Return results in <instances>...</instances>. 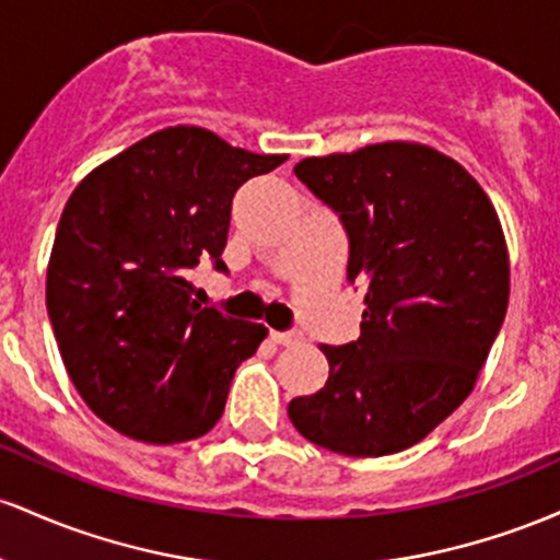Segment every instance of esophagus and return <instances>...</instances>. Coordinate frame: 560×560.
<instances>
[{"label": "esophagus", "mask_w": 560, "mask_h": 560, "mask_svg": "<svg viewBox=\"0 0 560 560\" xmlns=\"http://www.w3.org/2000/svg\"><path fill=\"white\" fill-rule=\"evenodd\" d=\"M269 338H272L275 343H280V347H293V343L301 341V332H280V330H269Z\"/></svg>", "instance_id": "obj_1"}]
</instances>
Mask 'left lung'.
Segmentation results:
<instances>
[{"mask_svg":"<svg viewBox=\"0 0 560 560\" xmlns=\"http://www.w3.org/2000/svg\"><path fill=\"white\" fill-rule=\"evenodd\" d=\"M293 172L341 217L364 312L357 341L319 347L328 381L288 418L317 447L394 455L474 392L511 296L505 232L479 182L429 144H364Z\"/></svg>","mask_w":560,"mask_h":560,"instance_id":"obj_1","label":"left lung"}]
</instances>
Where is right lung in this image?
I'll use <instances>...</instances> for the list:
<instances>
[{
  "instance_id": "right-lung-1",
  "label": "right lung",
  "mask_w": 560,
  "mask_h": 560,
  "mask_svg": "<svg viewBox=\"0 0 560 560\" xmlns=\"http://www.w3.org/2000/svg\"><path fill=\"white\" fill-rule=\"evenodd\" d=\"M288 155L203 127L142 137L79 182L47 264V312L73 386L110 429L179 444L222 418L230 381L267 336L192 299L187 269L222 261L232 196Z\"/></svg>"
}]
</instances>
